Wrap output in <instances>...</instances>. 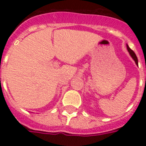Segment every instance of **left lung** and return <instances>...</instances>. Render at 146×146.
I'll use <instances>...</instances> for the list:
<instances>
[{"label": "left lung", "mask_w": 146, "mask_h": 146, "mask_svg": "<svg viewBox=\"0 0 146 146\" xmlns=\"http://www.w3.org/2000/svg\"><path fill=\"white\" fill-rule=\"evenodd\" d=\"M127 50H128L129 53H130V54L131 55V57L134 58V60H135V62H136V64L138 65V58H137V56H136V54H135V53L134 52V51H132L131 48H129L128 45H127Z\"/></svg>", "instance_id": "left-lung-1"}]
</instances>
